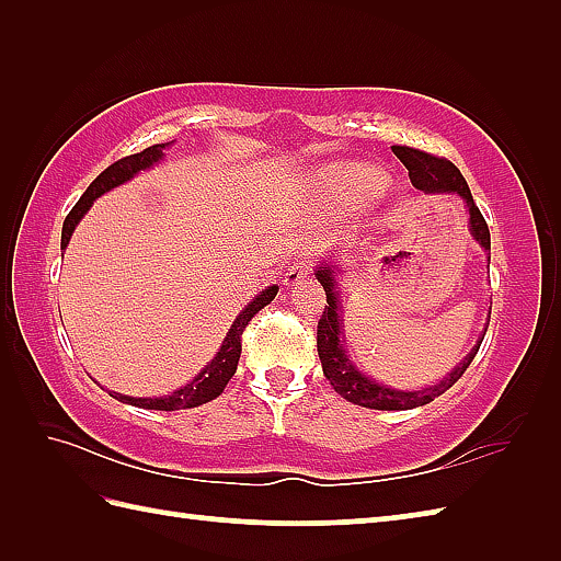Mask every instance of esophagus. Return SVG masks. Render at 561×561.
Wrapping results in <instances>:
<instances>
[{
    "label": "esophagus",
    "mask_w": 561,
    "mask_h": 561,
    "mask_svg": "<svg viewBox=\"0 0 561 561\" xmlns=\"http://www.w3.org/2000/svg\"><path fill=\"white\" fill-rule=\"evenodd\" d=\"M311 270H313V265L308 260H296L294 265L287 270V274H284V284H287V287H299L308 274H311Z\"/></svg>",
    "instance_id": "1"
}]
</instances>
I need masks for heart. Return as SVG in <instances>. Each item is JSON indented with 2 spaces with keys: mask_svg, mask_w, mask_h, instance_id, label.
Instances as JSON below:
<instances>
[{
  "mask_svg": "<svg viewBox=\"0 0 561 561\" xmlns=\"http://www.w3.org/2000/svg\"><path fill=\"white\" fill-rule=\"evenodd\" d=\"M378 185V178L368 171L362 173H335L330 175V187H352V190H371Z\"/></svg>",
  "mask_w": 561,
  "mask_h": 561,
  "instance_id": "b5f03b06",
  "label": "heart"
}]
</instances>
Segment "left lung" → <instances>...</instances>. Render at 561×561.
Instances as JSON below:
<instances>
[{
  "instance_id": "8db88e82",
  "label": "left lung",
  "mask_w": 561,
  "mask_h": 561,
  "mask_svg": "<svg viewBox=\"0 0 561 561\" xmlns=\"http://www.w3.org/2000/svg\"><path fill=\"white\" fill-rule=\"evenodd\" d=\"M392 153L404 163V169L410 171V181L416 190H424V193H458L465 202H468L470 209V231L484 250H492L490 243V226H486L482 211L478 209L472 199V193L468 183H465L462 173L444 157H434V153H426L422 149L414 147H392ZM318 282L323 284L325 289V308L323 316L318 320V356L320 364H323V374L330 380V386L335 388L344 400H350L354 404H362V408L368 410H412V408H422V404H428L434 398L444 396L448 388H453L456 380L468 371V366L472 364L474 354H478L480 344L484 335L480 337L478 347H474L465 362L453 371L446 380H440L436 386H428L424 390H414V392H402V390H392L386 386H378L376 380L364 376L359 368H354V364L347 359L344 354L340 335H342V323H340V301H337V287H335V274H332L330 265L318 267L316 272ZM490 325V323H486ZM486 332V328H484Z\"/></svg>"
}]
</instances>
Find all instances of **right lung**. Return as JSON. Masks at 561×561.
I'll return each mask as SVG.
<instances>
[{"label": "right lung", "instance_id": "1", "mask_svg": "<svg viewBox=\"0 0 561 561\" xmlns=\"http://www.w3.org/2000/svg\"><path fill=\"white\" fill-rule=\"evenodd\" d=\"M169 145H153L147 147L145 151L139 153H129L125 159H117L115 163H111L108 169H105L96 181H93L87 193L81 195V199L77 202L71 211L67 214V219L62 224V250L67 248L71 231H75V226L81 221L83 214L89 211V207L93 205V199L101 197L103 193H108L111 187L115 185H123L129 178L137 175L139 171L149 169V165L157 163L163 157V149ZM274 296H277V287H267L262 291L257 299L250 301L245 306V311L233 320V325L229 330V335H226L221 350L217 352V356L202 368V371L190 380L187 386H183L181 390L171 392V396H163V398H129V396H121V392H111L115 400L127 402V404H137V408H145V410H161V412H173V410H187V408H197V404H205L214 398H219L226 383H229L231 376L236 374V366L238 359H241V337H243V330L248 328L250 320L255 318L257 311H262Z\"/></svg>", "mask_w": 561, "mask_h": 561}]
</instances>
